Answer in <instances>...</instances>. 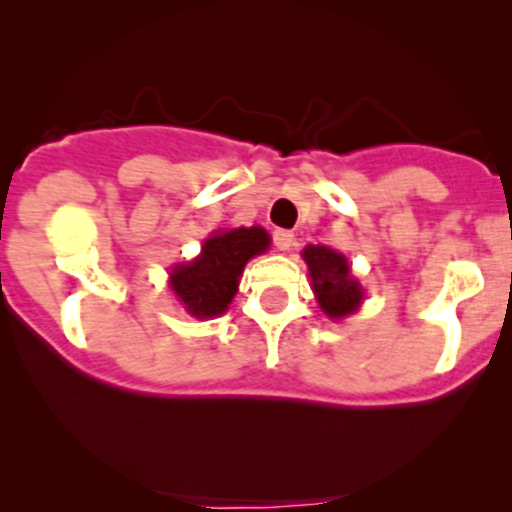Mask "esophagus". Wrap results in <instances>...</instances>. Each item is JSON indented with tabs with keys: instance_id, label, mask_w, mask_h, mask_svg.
I'll use <instances>...</instances> for the list:
<instances>
[{
	"instance_id": "esophagus-1",
	"label": "esophagus",
	"mask_w": 512,
	"mask_h": 512,
	"mask_svg": "<svg viewBox=\"0 0 512 512\" xmlns=\"http://www.w3.org/2000/svg\"><path fill=\"white\" fill-rule=\"evenodd\" d=\"M272 240H275L277 250H289L294 245V232L292 230H275L272 232Z\"/></svg>"
}]
</instances>
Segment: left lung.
<instances>
[{
    "mask_svg": "<svg viewBox=\"0 0 512 512\" xmlns=\"http://www.w3.org/2000/svg\"><path fill=\"white\" fill-rule=\"evenodd\" d=\"M302 255L309 267V277H312V287L322 312L332 319L356 312L364 292H361L359 282L349 277L347 257L324 245H309Z\"/></svg>",
    "mask_w": 512,
    "mask_h": 512,
    "instance_id": "obj_1",
    "label": "left lung"
}]
</instances>
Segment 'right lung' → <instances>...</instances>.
I'll return each instance as SVG.
<instances>
[{"instance_id":"obj_1","label":"right lung","mask_w":512,"mask_h":512,"mask_svg":"<svg viewBox=\"0 0 512 512\" xmlns=\"http://www.w3.org/2000/svg\"><path fill=\"white\" fill-rule=\"evenodd\" d=\"M270 245L262 227H237L205 240L203 252L190 265H178L170 275V287L193 317L223 314L232 302L247 260Z\"/></svg>"}]
</instances>
